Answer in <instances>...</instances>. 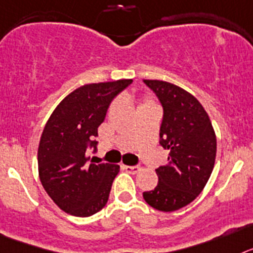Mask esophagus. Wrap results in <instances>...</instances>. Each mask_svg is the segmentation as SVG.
<instances>
[{
  "label": "esophagus",
  "mask_w": 253,
  "mask_h": 253,
  "mask_svg": "<svg viewBox=\"0 0 253 253\" xmlns=\"http://www.w3.org/2000/svg\"><path fill=\"white\" fill-rule=\"evenodd\" d=\"M124 169L125 170H127L128 173H132V174H135V173H137L141 170V167L140 166H124Z\"/></svg>",
  "instance_id": "34e87169"
}]
</instances>
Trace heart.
<instances>
[{
  "mask_svg": "<svg viewBox=\"0 0 253 253\" xmlns=\"http://www.w3.org/2000/svg\"><path fill=\"white\" fill-rule=\"evenodd\" d=\"M144 105H154V104L151 102H145L144 104H141V105H140V107H144ZM140 107H139V108H140Z\"/></svg>",
  "mask_w": 253,
  "mask_h": 253,
  "instance_id": "obj_1",
  "label": "heart"
}]
</instances>
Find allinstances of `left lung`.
Here are the masks:
<instances>
[{"mask_svg": "<svg viewBox=\"0 0 253 253\" xmlns=\"http://www.w3.org/2000/svg\"><path fill=\"white\" fill-rule=\"evenodd\" d=\"M142 81L162 104L159 144L169 150L168 164L155 169L157 187L142 196L151 208L174 211L192 203L208 183L216 137L208 113L195 96L167 81Z\"/></svg>", "mask_w": 253, "mask_h": 253, "instance_id": "8db88e82", "label": "left lung"}]
</instances>
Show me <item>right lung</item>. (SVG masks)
I'll return each mask as SVG.
<instances>
[{
    "instance_id": "obj_1",
    "label": "right lung",
    "mask_w": 253,
    "mask_h": 253,
    "mask_svg": "<svg viewBox=\"0 0 253 253\" xmlns=\"http://www.w3.org/2000/svg\"><path fill=\"white\" fill-rule=\"evenodd\" d=\"M131 79L78 87L57 105L42 133L38 148L39 178L63 211L90 216L108 201L120 166L87 163V149H98V127L109 105Z\"/></svg>"
}]
</instances>
